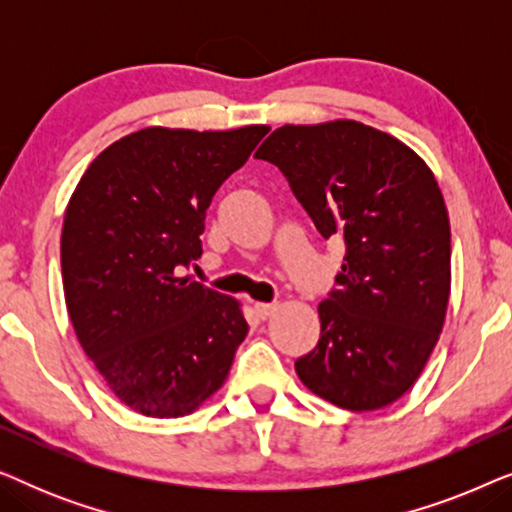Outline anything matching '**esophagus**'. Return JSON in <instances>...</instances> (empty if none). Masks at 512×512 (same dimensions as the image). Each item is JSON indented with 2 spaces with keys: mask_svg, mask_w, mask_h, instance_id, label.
I'll list each match as a JSON object with an SVG mask.
<instances>
[{
  "mask_svg": "<svg viewBox=\"0 0 512 512\" xmlns=\"http://www.w3.org/2000/svg\"><path fill=\"white\" fill-rule=\"evenodd\" d=\"M256 312L261 319H270L277 312V303H256Z\"/></svg>",
  "mask_w": 512,
  "mask_h": 512,
  "instance_id": "34e87169",
  "label": "esophagus"
}]
</instances>
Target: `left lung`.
Here are the masks:
<instances>
[{
	"label": "left lung",
	"instance_id": "obj_1",
	"mask_svg": "<svg viewBox=\"0 0 512 512\" xmlns=\"http://www.w3.org/2000/svg\"><path fill=\"white\" fill-rule=\"evenodd\" d=\"M256 158L277 165L321 235L345 242L338 289L300 382L338 408L398 401L429 361L450 303V219L429 165L359 121L282 125Z\"/></svg>",
	"mask_w": 512,
	"mask_h": 512
}]
</instances>
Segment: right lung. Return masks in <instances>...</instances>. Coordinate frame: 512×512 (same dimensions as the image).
I'll return each instance as SVG.
<instances>
[{"label":"right lung","instance_id":"right-lung-1","mask_svg":"<svg viewBox=\"0 0 512 512\" xmlns=\"http://www.w3.org/2000/svg\"><path fill=\"white\" fill-rule=\"evenodd\" d=\"M268 130H137L107 146L69 198L60 237L69 319L118 401L146 417L198 410L247 338L240 300L179 272L202 254L214 193Z\"/></svg>","mask_w":512,"mask_h":512}]
</instances>
